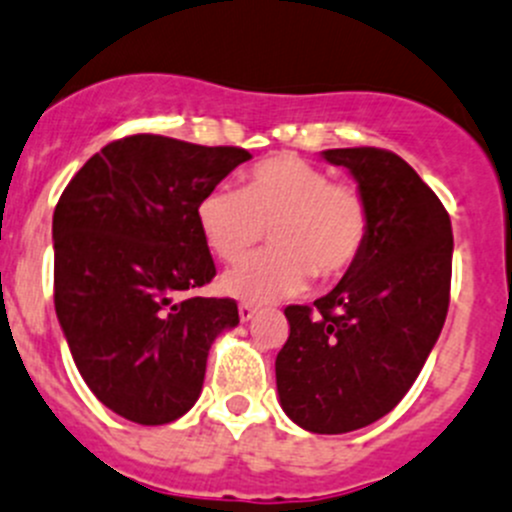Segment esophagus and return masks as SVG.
Here are the masks:
<instances>
[{
	"label": "esophagus",
	"instance_id": "obj_1",
	"mask_svg": "<svg viewBox=\"0 0 512 512\" xmlns=\"http://www.w3.org/2000/svg\"><path fill=\"white\" fill-rule=\"evenodd\" d=\"M237 312H240V320H242V322H250L252 317L257 315V307L250 305V302H240V307H237Z\"/></svg>",
	"mask_w": 512,
	"mask_h": 512
}]
</instances>
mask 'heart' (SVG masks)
<instances>
[{
	"label": "heart",
	"mask_w": 512,
	"mask_h": 512,
	"mask_svg": "<svg viewBox=\"0 0 512 512\" xmlns=\"http://www.w3.org/2000/svg\"><path fill=\"white\" fill-rule=\"evenodd\" d=\"M202 237L220 260L237 262L270 235L272 247L222 277V290L240 300L267 302L345 275L362 255L370 210L355 185L297 155L262 160L245 187L217 185L197 205Z\"/></svg>",
	"instance_id": "1"
}]
</instances>
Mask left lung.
<instances>
[{"label": "left lung", "instance_id": "obj_1", "mask_svg": "<svg viewBox=\"0 0 512 512\" xmlns=\"http://www.w3.org/2000/svg\"><path fill=\"white\" fill-rule=\"evenodd\" d=\"M347 167L370 210L362 255L325 297L287 305L290 337L277 352L282 410L320 435L388 415L423 370L450 305L453 227L418 172L395 152H322Z\"/></svg>", "mask_w": 512, "mask_h": 512}]
</instances>
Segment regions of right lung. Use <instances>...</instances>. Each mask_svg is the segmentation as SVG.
Masks as SVG:
<instances>
[{
  "label": "right lung",
  "mask_w": 512,
  "mask_h": 512,
  "mask_svg": "<svg viewBox=\"0 0 512 512\" xmlns=\"http://www.w3.org/2000/svg\"><path fill=\"white\" fill-rule=\"evenodd\" d=\"M250 157L122 137L84 162L54 207L59 325L89 390L132 423L182 418L200 398L215 337L240 322L230 297L180 295L217 272L197 205Z\"/></svg>",
  "instance_id": "1"
}]
</instances>
